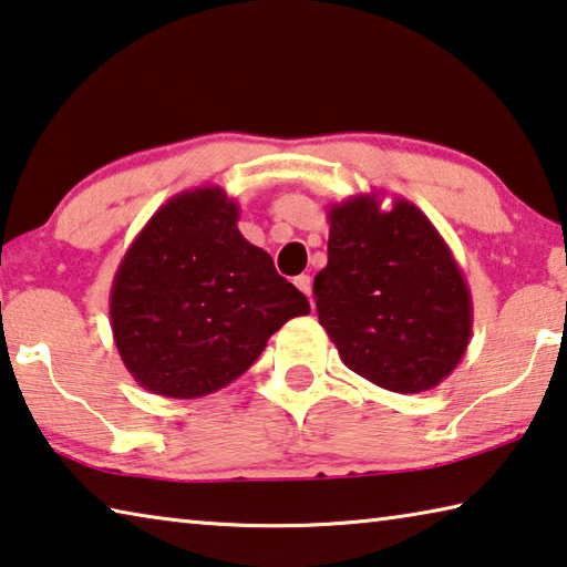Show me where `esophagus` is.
<instances>
[{
    "mask_svg": "<svg viewBox=\"0 0 567 567\" xmlns=\"http://www.w3.org/2000/svg\"><path fill=\"white\" fill-rule=\"evenodd\" d=\"M295 285L300 287V290H302L307 297H312V277H310V275H300V277H295Z\"/></svg>",
    "mask_w": 567,
    "mask_h": 567,
    "instance_id": "34e87169",
    "label": "esophagus"
}]
</instances>
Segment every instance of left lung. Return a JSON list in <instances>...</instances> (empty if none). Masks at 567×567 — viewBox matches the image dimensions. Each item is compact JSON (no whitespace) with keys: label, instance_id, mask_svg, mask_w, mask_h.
Masks as SVG:
<instances>
[{"label":"left lung","instance_id":"left-lung-1","mask_svg":"<svg viewBox=\"0 0 567 567\" xmlns=\"http://www.w3.org/2000/svg\"><path fill=\"white\" fill-rule=\"evenodd\" d=\"M327 220L315 297L344 367L396 394L444 382L471 342L473 302L434 223L406 198L382 210L374 190L332 203Z\"/></svg>","mask_w":567,"mask_h":567}]
</instances>
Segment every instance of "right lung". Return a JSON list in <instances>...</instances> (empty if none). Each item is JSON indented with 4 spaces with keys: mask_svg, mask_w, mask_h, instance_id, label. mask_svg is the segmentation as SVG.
Segmentation results:
<instances>
[{
    "mask_svg": "<svg viewBox=\"0 0 567 567\" xmlns=\"http://www.w3.org/2000/svg\"><path fill=\"white\" fill-rule=\"evenodd\" d=\"M240 208L218 185L161 205L111 285V329L123 364L151 394L198 399L248 372L307 297L238 230Z\"/></svg>",
    "mask_w": 567,
    "mask_h": 567,
    "instance_id": "add662e5",
    "label": "right lung"
}]
</instances>
